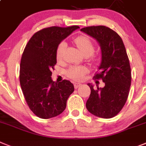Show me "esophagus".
<instances>
[{
    "label": "esophagus",
    "instance_id": "obj_1",
    "mask_svg": "<svg viewBox=\"0 0 146 146\" xmlns=\"http://www.w3.org/2000/svg\"><path fill=\"white\" fill-rule=\"evenodd\" d=\"M80 85H81L80 83H74V88H75L76 89L79 88V87L80 86Z\"/></svg>",
    "mask_w": 146,
    "mask_h": 146
}]
</instances>
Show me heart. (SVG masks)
Segmentation results:
<instances>
[{
    "label": "heart",
    "mask_w": 146,
    "mask_h": 146,
    "mask_svg": "<svg viewBox=\"0 0 146 146\" xmlns=\"http://www.w3.org/2000/svg\"><path fill=\"white\" fill-rule=\"evenodd\" d=\"M74 43L83 56H89L94 52V43L86 36H79V37L76 38L74 39ZM65 46L66 44L64 41L61 42L58 44L57 50H56V59L58 61L62 60ZM87 73H88V70L85 67H81V66H73V67L69 68V70L67 71V76L70 79L76 81L82 80Z\"/></svg>",
    "instance_id": "obj_1"
}]
</instances>
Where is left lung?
<instances>
[{
	"label": "left lung",
	"instance_id": "1",
	"mask_svg": "<svg viewBox=\"0 0 146 146\" xmlns=\"http://www.w3.org/2000/svg\"><path fill=\"white\" fill-rule=\"evenodd\" d=\"M99 42L102 62L96 79H102L105 87L94 89L86 102L88 111L101 118H112L120 112L125 104L131 82L129 59L122 38L113 29L105 26H92L81 29Z\"/></svg>",
	"mask_w": 146,
	"mask_h": 146
}]
</instances>
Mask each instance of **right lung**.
Here are the masks:
<instances>
[{"label": "right lung", "instance_id": "1", "mask_svg": "<svg viewBox=\"0 0 146 146\" xmlns=\"http://www.w3.org/2000/svg\"><path fill=\"white\" fill-rule=\"evenodd\" d=\"M79 28H44L35 33L24 48L20 64L21 87L29 109L39 118L50 119L61 114L74 91L70 81L53 82L51 70L56 64L58 44Z\"/></svg>", "mask_w": 146, "mask_h": 146}]
</instances>
